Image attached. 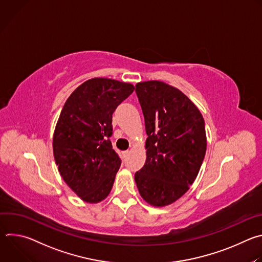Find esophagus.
Masks as SVG:
<instances>
[{"label":"esophagus","instance_id":"34e87169","mask_svg":"<svg viewBox=\"0 0 262 262\" xmlns=\"http://www.w3.org/2000/svg\"><path fill=\"white\" fill-rule=\"evenodd\" d=\"M122 155H123V157H124V158L128 157V156H129V150H125V151H123V152H122Z\"/></svg>","mask_w":262,"mask_h":262}]
</instances>
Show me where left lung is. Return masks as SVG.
Wrapping results in <instances>:
<instances>
[{
	"instance_id": "left-lung-1",
	"label": "left lung",
	"mask_w": 262,
	"mask_h": 262,
	"mask_svg": "<svg viewBox=\"0 0 262 262\" xmlns=\"http://www.w3.org/2000/svg\"><path fill=\"white\" fill-rule=\"evenodd\" d=\"M148 136L146 162L136 172L141 197L163 207L184 195L206 152L205 123L199 108L177 88L161 81L136 85Z\"/></svg>"
}]
</instances>
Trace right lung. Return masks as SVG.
Listing matches in <instances>:
<instances>
[{
  "label": "right lung",
  "mask_w": 262,
  "mask_h": 262,
  "mask_svg": "<svg viewBox=\"0 0 262 262\" xmlns=\"http://www.w3.org/2000/svg\"><path fill=\"white\" fill-rule=\"evenodd\" d=\"M135 90L112 79L86 81L67 98L53 138L58 170L83 201L98 203L113 188L121 160L112 147V115Z\"/></svg>",
  "instance_id": "obj_1"
}]
</instances>
